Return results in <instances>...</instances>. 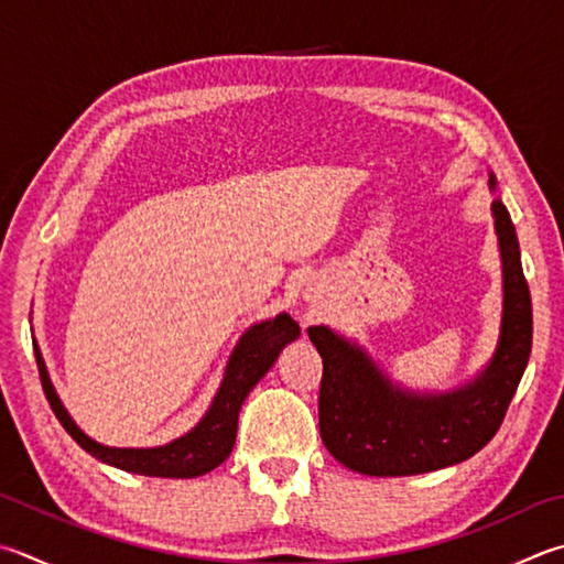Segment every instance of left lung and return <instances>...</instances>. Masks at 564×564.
<instances>
[{
  "instance_id": "8db88e82",
  "label": "left lung",
  "mask_w": 564,
  "mask_h": 564,
  "mask_svg": "<svg viewBox=\"0 0 564 564\" xmlns=\"http://www.w3.org/2000/svg\"><path fill=\"white\" fill-rule=\"evenodd\" d=\"M490 189L496 175L490 172ZM503 269V313L490 360L446 392H416L377 365L360 343L327 325L308 327L323 357L317 414L327 452L365 476H416L460 464L496 436L532 347V305L516 227L506 204H490Z\"/></svg>"
}]
</instances>
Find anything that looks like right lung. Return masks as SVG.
Returning <instances> with one entry per match:
<instances>
[{
  "instance_id": "add662e5",
  "label": "right lung",
  "mask_w": 564,
  "mask_h": 564,
  "mask_svg": "<svg viewBox=\"0 0 564 564\" xmlns=\"http://www.w3.org/2000/svg\"><path fill=\"white\" fill-rule=\"evenodd\" d=\"M301 327L289 313H279L269 321L253 323L243 330L237 347L229 355V362L224 367L221 384L214 394L212 404L204 416L194 424L187 434L172 438L170 444L148 446V448H118L98 444L80 429L68 409L56 394L54 382H51L44 357H41L39 345L34 343V355L41 375V384L51 409H54L61 426L66 429L70 438L86 448L90 456L104 460L108 466L140 476L155 478H197L209 474L219 464L229 458L234 442H237V424L243 399L249 397L251 389L259 384L261 377L271 370L273 362L279 360L281 350L289 343L299 340Z\"/></svg>"
}]
</instances>
